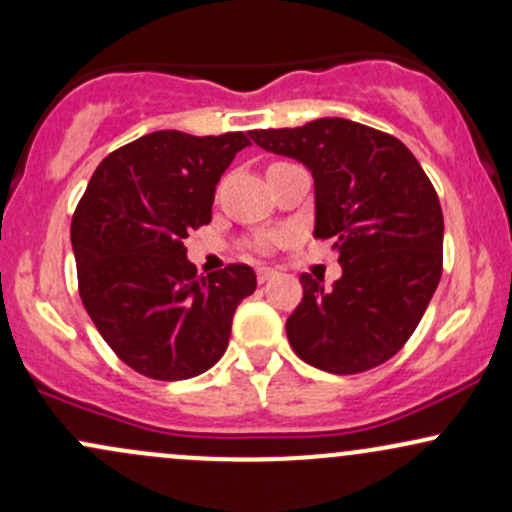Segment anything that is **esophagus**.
<instances>
[{"instance_id": "esophagus-1", "label": "esophagus", "mask_w": 512, "mask_h": 512, "mask_svg": "<svg viewBox=\"0 0 512 512\" xmlns=\"http://www.w3.org/2000/svg\"><path fill=\"white\" fill-rule=\"evenodd\" d=\"M276 276V272L272 267H257V281H260V284H267L269 279H274Z\"/></svg>"}]
</instances>
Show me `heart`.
<instances>
[{
	"label": "heart",
	"mask_w": 512,
	"mask_h": 512,
	"mask_svg": "<svg viewBox=\"0 0 512 512\" xmlns=\"http://www.w3.org/2000/svg\"><path fill=\"white\" fill-rule=\"evenodd\" d=\"M276 243H279V236H264L257 240V248H260L262 252H267V250H272Z\"/></svg>",
	"instance_id": "1"
}]
</instances>
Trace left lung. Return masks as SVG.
Instances as JSON below:
<instances>
[{
  "label": "left lung",
  "instance_id": "1",
  "mask_svg": "<svg viewBox=\"0 0 512 512\" xmlns=\"http://www.w3.org/2000/svg\"><path fill=\"white\" fill-rule=\"evenodd\" d=\"M252 142L301 161L315 180V238H334L342 276L301 274L286 337L310 366L354 375L392 358L424 317L443 274V209L414 154L344 117L255 129Z\"/></svg>",
  "mask_w": 512,
  "mask_h": 512
}]
</instances>
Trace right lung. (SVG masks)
Instances as JSON below:
<instances>
[{"mask_svg": "<svg viewBox=\"0 0 512 512\" xmlns=\"http://www.w3.org/2000/svg\"><path fill=\"white\" fill-rule=\"evenodd\" d=\"M250 134L192 137L161 129L105 156L72 219L79 293L129 368L187 380L223 356L238 303L257 276L228 264L199 276L182 240L211 221L223 170Z\"/></svg>", "mask_w": 512, "mask_h": 512, "instance_id": "obj_1", "label": "right lung"}]
</instances>
